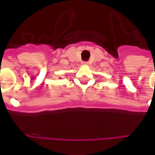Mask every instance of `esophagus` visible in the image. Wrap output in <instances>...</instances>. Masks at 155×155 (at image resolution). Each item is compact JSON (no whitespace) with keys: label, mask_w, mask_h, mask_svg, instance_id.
Segmentation results:
<instances>
[{"label":"esophagus","mask_w":155,"mask_h":155,"mask_svg":"<svg viewBox=\"0 0 155 155\" xmlns=\"http://www.w3.org/2000/svg\"><path fill=\"white\" fill-rule=\"evenodd\" d=\"M88 64H89V63H88L87 61H84V62H83V64H85V65H88Z\"/></svg>","instance_id":"obj_1"}]
</instances>
